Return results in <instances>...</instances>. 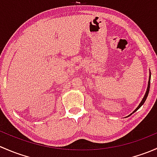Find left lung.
<instances>
[{"label":"left lung","instance_id":"8db88e82","mask_svg":"<svg viewBox=\"0 0 157 157\" xmlns=\"http://www.w3.org/2000/svg\"><path fill=\"white\" fill-rule=\"evenodd\" d=\"M150 77H151V73H150V76H149V80H148V85H147V91H146V93H145V95H144V98L143 99H142V100H141V102H140V104H139V105L137 107V108H136V109L134 111V112H132V113H134V112H136V111L137 110H138L140 108V107L142 106V105H144V103L145 102V101H146V99H147V96H148V93H149V91H150ZM131 113V114H132ZM131 114H130L129 115H131ZM129 115H128V116H129Z\"/></svg>","mask_w":157,"mask_h":157}]
</instances>
